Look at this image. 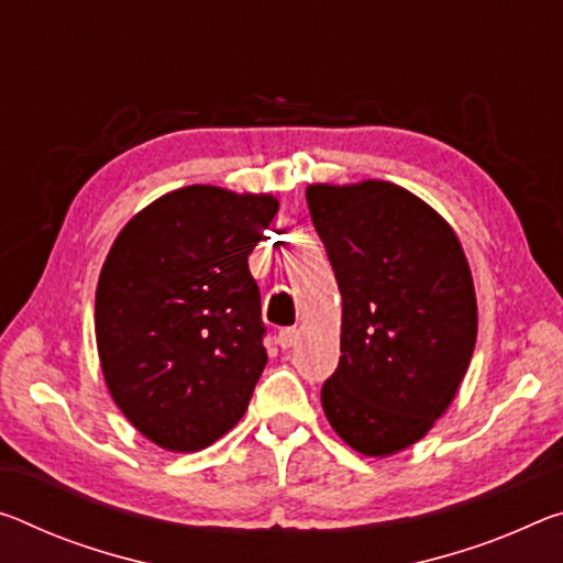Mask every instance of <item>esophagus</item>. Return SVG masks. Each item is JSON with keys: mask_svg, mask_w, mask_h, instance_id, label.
Masks as SVG:
<instances>
[{"mask_svg": "<svg viewBox=\"0 0 563 563\" xmlns=\"http://www.w3.org/2000/svg\"><path fill=\"white\" fill-rule=\"evenodd\" d=\"M300 341V333L296 328H283L278 333V345L283 347V351H288V347H292Z\"/></svg>", "mask_w": 563, "mask_h": 563, "instance_id": "1", "label": "esophagus"}]
</instances>
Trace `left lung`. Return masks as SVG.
Here are the masks:
<instances>
[{
    "instance_id": "obj_1",
    "label": "left lung",
    "mask_w": 563,
    "mask_h": 563,
    "mask_svg": "<svg viewBox=\"0 0 563 563\" xmlns=\"http://www.w3.org/2000/svg\"><path fill=\"white\" fill-rule=\"evenodd\" d=\"M343 296L341 365L320 390L333 431L363 456L406 451L449 410L478 333L456 230L386 180L306 187Z\"/></svg>"
}]
</instances>
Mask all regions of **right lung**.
Instances as JSON below:
<instances>
[{
    "mask_svg": "<svg viewBox=\"0 0 563 563\" xmlns=\"http://www.w3.org/2000/svg\"><path fill=\"white\" fill-rule=\"evenodd\" d=\"M280 202L187 185L135 212L97 280L107 390L147 441L192 453L245 416L267 363L247 255Z\"/></svg>",
    "mask_w": 563,
    "mask_h": 563,
    "instance_id": "1",
    "label": "right lung"
}]
</instances>
